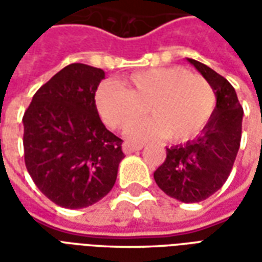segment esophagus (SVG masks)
<instances>
[{"mask_svg": "<svg viewBox=\"0 0 262 262\" xmlns=\"http://www.w3.org/2000/svg\"><path fill=\"white\" fill-rule=\"evenodd\" d=\"M143 146H137V144H132V143H123V151L125 154H132V153H136L139 150H142Z\"/></svg>", "mask_w": 262, "mask_h": 262, "instance_id": "esophagus-1", "label": "esophagus"}]
</instances>
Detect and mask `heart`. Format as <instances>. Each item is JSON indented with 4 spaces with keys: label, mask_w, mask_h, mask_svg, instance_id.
I'll return each mask as SVG.
<instances>
[{
    "label": "heart",
    "mask_w": 262,
    "mask_h": 262,
    "mask_svg": "<svg viewBox=\"0 0 262 262\" xmlns=\"http://www.w3.org/2000/svg\"><path fill=\"white\" fill-rule=\"evenodd\" d=\"M120 85L102 82L95 92V106L114 129L129 127L147 111L153 118L127 130L135 142L156 137L188 142L206 127L216 109V94L209 81L178 66L136 71L122 78Z\"/></svg>",
    "instance_id": "obj_1"
}]
</instances>
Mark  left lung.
Masks as SVG:
<instances>
[{
	"label": "left lung",
	"mask_w": 262,
	"mask_h": 262,
	"mask_svg": "<svg viewBox=\"0 0 262 262\" xmlns=\"http://www.w3.org/2000/svg\"><path fill=\"white\" fill-rule=\"evenodd\" d=\"M188 61L213 88L216 109L195 140L167 148L165 161L154 171V180L168 196L195 203L213 195L230 176L242 140L243 108L225 77L196 60Z\"/></svg>",
	"instance_id": "8db88e82"
}]
</instances>
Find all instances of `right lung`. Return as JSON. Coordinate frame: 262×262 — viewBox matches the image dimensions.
<instances>
[{
    "label": "right lung",
    "instance_id": "right-lung-1",
    "mask_svg": "<svg viewBox=\"0 0 262 262\" xmlns=\"http://www.w3.org/2000/svg\"><path fill=\"white\" fill-rule=\"evenodd\" d=\"M103 70L73 63L43 84L24 115L26 170L40 192L67 209L101 201L114 188L122 139L99 119Z\"/></svg>",
    "mask_w": 262,
    "mask_h": 262
}]
</instances>
